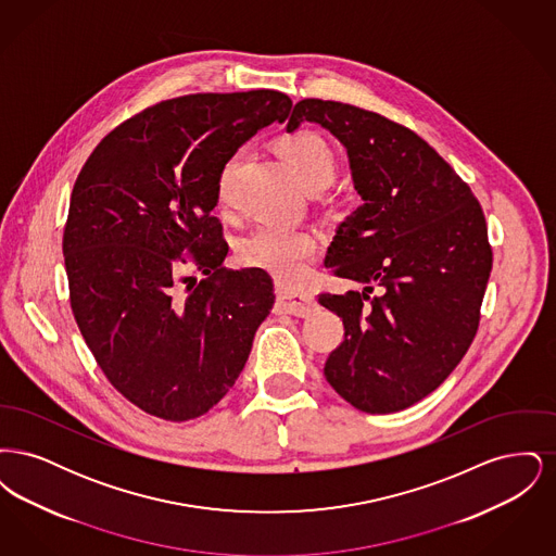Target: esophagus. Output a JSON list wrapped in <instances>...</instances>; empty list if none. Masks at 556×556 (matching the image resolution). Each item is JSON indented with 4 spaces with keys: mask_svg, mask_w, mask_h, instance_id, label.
I'll use <instances>...</instances> for the list:
<instances>
[{
    "mask_svg": "<svg viewBox=\"0 0 556 556\" xmlns=\"http://www.w3.org/2000/svg\"><path fill=\"white\" fill-rule=\"evenodd\" d=\"M317 302L311 293H293V291H279L277 293V308L286 315L293 317H308L315 311Z\"/></svg>",
    "mask_w": 556,
    "mask_h": 556,
    "instance_id": "obj_1",
    "label": "esophagus"
}]
</instances>
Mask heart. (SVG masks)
<instances>
[{
	"mask_svg": "<svg viewBox=\"0 0 556 556\" xmlns=\"http://www.w3.org/2000/svg\"><path fill=\"white\" fill-rule=\"evenodd\" d=\"M279 154L290 164L300 186L308 193H317L331 186L338 177V156L331 143L317 131L286 135L279 141ZM239 152L225 160L216 179V195L220 202L227 198L233 168L239 162ZM317 252V241L308 231H293L279 227H256L239 241L238 258L241 265L254 266L270 273L279 281H295Z\"/></svg>",
	"mask_w": 556,
	"mask_h": 556,
	"instance_id": "1",
	"label": "heart"
}]
</instances>
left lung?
Listing matches in <instances>:
<instances>
[{
  "mask_svg": "<svg viewBox=\"0 0 556 556\" xmlns=\"http://www.w3.org/2000/svg\"><path fill=\"white\" fill-rule=\"evenodd\" d=\"M302 121L344 143L363 198L325 256L336 277L365 286L318 295L344 323L325 377L363 413L404 410L444 383L476 338L492 270L485 216L448 162L394 121L315 98L293 106L288 131Z\"/></svg>",
  "mask_w": 556,
  "mask_h": 556,
  "instance_id": "1",
  "label": "left lung"
}]
</instances>
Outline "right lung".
Listing matches in <instances>:
<instances>
[{
	"instance_id": "obj_1",
	"label": "right lung",
	"mask_w": 556,
	"mask_h": 556,
	"mask_svg": "<svg viewBox=\"0 0 556 556\" xmlns=\"http://www.w3.org/2000/svg\"><path fill=\"white\" fill-rule=\"evenodd\" d=\"M290 110L275 89L166 100L80 168L62 238L71 308L108 381L152 417L181 424L218 404L275 304L268 273L223 266L211 212L225 160ZM189 262L204 280L180 273Z\"/></svg>"
}]
</instances>
